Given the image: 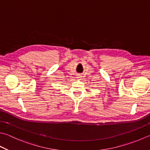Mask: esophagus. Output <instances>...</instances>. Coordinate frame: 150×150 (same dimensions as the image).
Here are the masks:
<instances>
[{
    "mask_svg": "<svg viewBox=\"0 0 150 150\" xmlns=\"http://www.w3.org/2000/svg\"><path fill=\"white\" fill-rule=\"evenodd\" d=\"M78 78H79V79H81V78H82V76L79 75V77H78Z\"/></svg>",
    "mask_w": 150,
    "mask_h": 150,
    "instance_id": "obj_1",
    "label": "esophagus"
}]
</instances>
